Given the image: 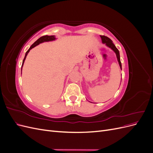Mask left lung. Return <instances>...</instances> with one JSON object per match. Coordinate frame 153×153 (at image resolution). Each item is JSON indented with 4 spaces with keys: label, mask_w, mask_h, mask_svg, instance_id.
I'll return each mask as SVG.
<instances>
[{
    "label": "left lung",
    "mask_w": 153,
    "mask_h": 153,
    "mask_svg": "<svg viewBox=\"0 0 153 153\" xmlns=\"http://www.w3.org/2000/svg\"><path fill=\"white\" fill-rule=\"evenodd\" d=\"M101 38V41H102V43L103 44H105V45L106 47H109L110 48L112 49L114 52L116 54V57L117 59V61L119 62L120 68L122 70V65H121V60H120V55H119V52L118 49L115 47V46L114 45V44L112 43V41L111 40L110 38H108V37H106L105 36H100Z\"/></svg>",
    "instance_id": "left-lung-1"
}]
</instances>
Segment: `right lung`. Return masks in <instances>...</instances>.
Instances as JSON below:
<instances>
[{
    "label": "right lung",
    "instance_id": "right-lung-1",
    "mask_svg": "<svg viewBox=\"0 0 153 153\" xmlns=\"http://www.w3.org/2000/svg\"><path fill=\"white\" fill-rule=\"evenodd\" d=\"M55 39H56V38H55V36H47H47H43L42 37H41V38H39L36 41H35V42L31 45V47L29 48V49L27 50V52L25 53V57L24 59V61H23V62H22L21 70H22V67H23V66H24V62H25V60L26 59L27 55V54H28V53L30 52V50L32 48H34L35 47H36L37 45H39L40 43H44V42H48V41H54Z\"/></svg>",
    "mask_w": 153,
    "mask_h": 153
}]
</instances>
